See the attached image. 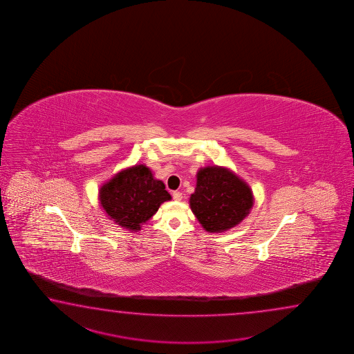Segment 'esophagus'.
<instances>
[{
	"label": "esophagus",
	"instance_id": "esophagus-1",
	"mask_svg": "<svg viewBox=\"0 0 354 354\" xmlns=\"http://www.w3.org/2000/svg\"><path fill=\"white\" fill-rule=\"evenodd\" d=\"M172 196H174V200H176V201H180L182 200V194H180V191H174Z\"/></svg>",
	"mask_w": 354,
	"mask_h": 354
}]
</instances>
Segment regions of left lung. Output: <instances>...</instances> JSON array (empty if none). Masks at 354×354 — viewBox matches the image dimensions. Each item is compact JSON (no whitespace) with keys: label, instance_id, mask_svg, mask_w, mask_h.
I'll return each instance as SVG.
<instances>
[{"label":"left lung","instance_id":"1","mask_svg":"<svg viewBox=\"0 0 354 354\" xmlns=\"http://www.w3.org/2000/svg\"><path fill=\"white\" fill-rule=\"evenodd\" d=\"M191 210L203 229L221 233L238 225L253 206L248 185L224 167H205L197 172Z\"/></svg>","mask_w":354,"mask_h":354}]
</instances>
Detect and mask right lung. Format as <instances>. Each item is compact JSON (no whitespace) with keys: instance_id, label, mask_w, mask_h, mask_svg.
<instances>
[{"instance_id":"right-lung-1","label":"right lung","mask_w":354,"mask_h":354,"mask_svg":"<svg viewBox=\"0 0 354 354\" xmlns=\"http://www.w3.org/2000/svg\"><path fill=\"white\" fill-rule=\"evenodd\" d=\"M171 200L162 180H156L144 165L130 167L100 188V203L118 225L138 232L158 211L160 203Z\"/></svg>"}]
</instances>
